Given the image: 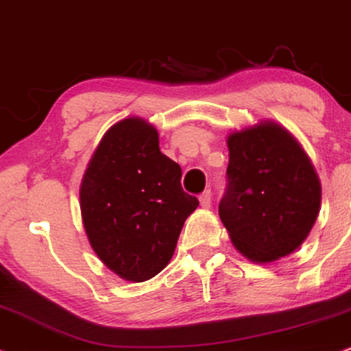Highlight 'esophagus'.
<instances>
[{"label":"esophagus","mask_w":351,"mask_h":351,"mask_svg":"<svg viewBox=\"0 0 351 351\" xmlns=\"http://www.w3.org/2000/svg\"><path fill=\"white\" fill-rule=\"evenodd\" d=\"M199 200H200V205L204 208H208L210 205H212V192L210 191H205V192H202L200 193V197H199Z\"/></svg>","instance_id":"34e87169"}]
</instances>
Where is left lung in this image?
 <instances>
[{
  "label": "left lung",
  "mask_w": 351,
  "mask_h": 351,
  "mask_svg": "<svg viewBox=\"0 0 351 351\" xmlns=\"http://www.w3.org/2000/svg\"><path fill=\"white\" fill-rule=\"evenodd\" d=\"M221 221L240 253L256 263L302 245L320 210L319 177L299 143L276 123L228 136Z\"/></svg>",
  "instance_id": "obj_1"
}]
</instances>
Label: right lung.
Here are the masks:
<instances>
[{
  "label": "right lung",
  "mask_w": 351,
  "mask_h": 351,
  "mask_svg": "<svg viewBox=\"0 0 351 351\" xmlns=\"http://www.w3.org/2000/svg\"><path fill=\"white\" fill-rule=\"evenodd\" d=\"M182 169L159 149L154 126L126 118L106 131L80 185L82 220L98 258L126 281L160 273L185 218L199 207Z\"/></svg>",
  "instance_id": "obj_1"
}]
</instances>
